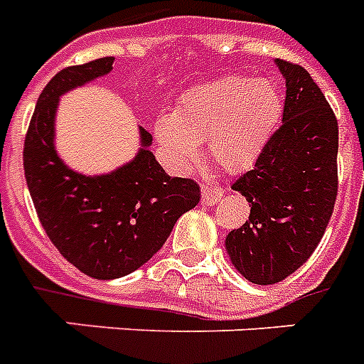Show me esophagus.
<instances>
[{
  "mask_svg": "<svg viewBox=\"0 0 364 364\" xmlns=\"http://www.w3.org/2000/svg\"><path fill=\"white\" fill-rule=\"evenodd\" d=\"M223 191L221 187H213V185H204L202 187V204L205 205H215L219 200L223 198Z\"/></svg>",
  "mask_w": 364,
  "mask_h": 364,
  "instance_id": "1",
  "label": "esophagus"
}]
</instances>
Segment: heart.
Returning <instances> with one entry per match:
<instances>
[{"mask_svg":"<svg viewBox=\"0 0 364 364\" xmlns=\"http://www.w3.org/2000/svg\"><path fill=\"white\" fill-rule=\"evenodd\" d=\"M282 92L268 79L228 75L193 88L160 117L154 134L177 160L196 154L208 141L211 159L228 170H243L259 159L282 117Z\"/></svg>","mask_w":364,"mask_h":364,"instance_id":"heart-1","label":"heart"}]
</instances>
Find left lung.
<instances>
[{
	"instance_id": "8db88e82",
	"label": "left lung",
	"mask_w": 364,
	"mask_h": 364,
	"mask_svg": "<svg viewBox=\"0 0 364 364\" xmlns=\"http://www.w3.org/2000/svg\"><path fill=\"white\" fill-rule=\"evenodd\" d=\"M276 64L287 87L283 122L232 183L251 213L225 242L236 270L257 285L283 282L310 259L338 194L336 115L302 65Z\"/></svg>"
}]
</instances>
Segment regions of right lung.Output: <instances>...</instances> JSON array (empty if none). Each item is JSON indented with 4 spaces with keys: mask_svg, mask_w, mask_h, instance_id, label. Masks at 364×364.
Masks as SVG:
<instances>
[{
    "mask_svg": "<svg viewBox=\"0 0 364 364\" xmlns=\"http://www.w3.org/2000/svg\"><path fill=\"white\" fill-rule=\"evenodd\" d=\"M113 70V56L70 65L43 88L24 139V173L37 217L65 260L96 279L137 270L159 251L177 219L200 202L193 179L170 177L141 132V149L132 162L107 176L71 171L54 149L58 98Z\"/></svg>",
    "mask_w": 364,
    "mask_h": 364,
    "instance_id": "1",
    "label": "right lung"
}]
</instances>
